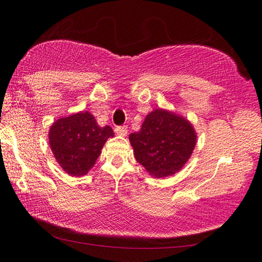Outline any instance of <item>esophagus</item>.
<instances>
[{
  "label": "esophagus",
  "instance_id": "esophagus-1",
  "mask_svg": "<svg viewBox=\"0 0 262 262\" xmlns=\"http://www.w3.org/2000/svg\"><path fill=\"white\" fill-rule=\"evenodd\" d=\"M116 134L118 136H121V137H125L127 135V127L126 126H117L116 127Z\"/></svg>",
  "mask_w": 262,
  "mask_h": 262
}]
</instances>
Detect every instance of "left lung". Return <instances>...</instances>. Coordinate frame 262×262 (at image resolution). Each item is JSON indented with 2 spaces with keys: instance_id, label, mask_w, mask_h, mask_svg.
<instances>
[{
  "instance_id": "left-lung-1",
  "label": "left lung",
  "mask_w": 262,
  "mask_h": 262,
  "mask_svg": "<svg viewBox=\"0 0 262 262\" xmlns=\"http://www.w3.org/2000/svg\"><path fill=\"white\" fill-rule=\"evenodd\" d=\"M137 162L154 178H166L182 169L196 144L191 121L171 111L156 108L143 121L141 130L130 135Z\"/></svg>"
}]
</instances>
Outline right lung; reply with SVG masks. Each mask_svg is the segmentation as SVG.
I'll use <instances>...</instances> for the list:
<instances>
[{"mask_svg": "<svg viewBox=\"0 0 262 262\" xmlns=\"http://www.w3.org/2000/svg\"><path fill=\"white\" fill-rule=\"evenodd\" d=\"M112 127H101L88 111L59 118L49 130L53 156L71 177H83L94 167L105 143L113 137Z\"/></svg>", "mask_w": 262, "mask_h": 262, "instance_id": "obj_1", "label": "right lung"}]
</instances>
